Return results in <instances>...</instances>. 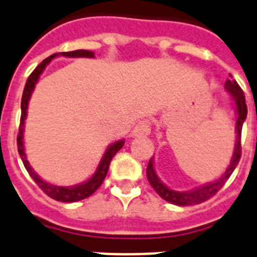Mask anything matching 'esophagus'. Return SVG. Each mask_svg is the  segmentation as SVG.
Wrapping results in <instances>:
<instances>
[{"label":"esophagus","instance_id":"obj_1","mask_svg":"<svg viewBox=\"0 0 257 257\" xmlns=\"http://www.w3.org/2000/svg\"><path fill=\"white\" fill-rule=\"evenodd\" d=\"M152 131V122L149 120H143L136 124L133 128V136H148Z\"/></svg>","mask_w":257,"mask_h":257}]
</instances>
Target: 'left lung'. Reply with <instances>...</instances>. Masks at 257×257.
<instances>
[{
  "label": "left lung",
  "mask_w": 257,
  "mask_h": 257,
  "mask_svg": "<svg viewBox=\"0 0 257 257\" xmlns=\"http://www.w3.org/2000/svg\"><path fill=\"white\" fill-rule=\"evenodd\" d=\"M226 89L232 96L233 103L236 107L237 120H236V144H235V149H233V156L231 160V164L226 173L222 177L214 182H210L204 186L198 187L191 191H174L166 187L164 183L160 181L156 172H154L153 166V158H150L149 164L147 168V177L149 183L152 185L156 193L161 198H164L165 201L170 202L173 204H178V206H191V204H199L202 202H206L211 197H214L219 190L224 186V183L227 182V179L230 178L232 172L236 168V165L239 164L241 157V128H243V122L247 117V104H245V96L239 84L236 83L235 79H227L226 81Z\"/></svg>",
  "instance_id": "1"
}]
</instances>
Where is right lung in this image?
Instances as JSON below:
<instances>
[{"label":"right lung","instance_id":"add662e5","mask_svg":"<svg viewBox=\"0 0 257 257\" xmlns=\"http://www.w3.org/2000/svg\"><path fill=\"white\" fill-rule=\"evenodd\" d=\"M58 55L63 56H70V58H76V56H84V58H93L92 51H88V50H75V51H68V53H59V54H53L49 58H46L41 64L37 66L33 72L30 74V76L27 78L26 84H25L24 93H22V100H21V120H20V131H18V136H17V147H18V153L21 156V160L24 162L25 168H26L27 173L30 174V177L35 181V183L38 185L42 189V191L45 194H47L50 198H53L58 202H76L81 201V199H85V198L91 197L96 190L99 189L100 185L103 183L104 178L107 176L108 169H109V164L112 161V158L118 150L121 149L122 145H124V140H120L117 143L112 144L109 148L107 149L105 154L101 158V162H100L99 168L96 170V173L92 176V178H89L87 182L78 185V186L72 187H63V186H54V185H50V183L45 182L43 179H41L38 177V174L31 169L30 164L26 160V154H25V148H24V124L25 118H26L27 113V105H29V99H30L31 92L34 89L35 84L39 79V75L43 72V70L46 68V66L53 60V58Z\"/></svg>","mask_w":257,"mask_h":257}]
</instances>
